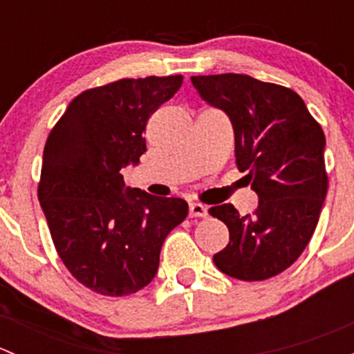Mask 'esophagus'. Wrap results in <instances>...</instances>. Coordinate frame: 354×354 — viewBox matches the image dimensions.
<instances>
[{"instance_id": "obj_1", "label": "esophagus", "mask_w": 354, "mask_h": 354, "mask_svg": "<svg viewBox=\"0 0 354 354\" xmlns=\"http://www.w3.org/2000/svg\"><path fill=\"white\" fill-rule=\"evenodd\" d=\"M209 209L202 203H190V217H207Z\"/></svg>"}]
</instances>
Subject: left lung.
Segmentation results:
<instances>
[{"label":"left lung","instance_id":"8db88e82","mask_svg":"<svg viewBox=\"0 0 354 354\" xmlns=\"http://www.w3.org/2000/svg\"><path fill=\"white\" fill-rule=\"evenodd\" d=\"M198 95L227 114L238 169L259 195L253 214L231 203L210 209L230 230V243L214 255L221 272L263 281L296 262L308 245L327 195L326 137L306 104L283 85L248 75L190 78Z\"/></svg>","mask_w":354,"mask_h":354}]
</instances>
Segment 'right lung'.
Here are the masks:
<instances>
[{
	"label": "right lung",
	"mask_w": 354,
	"mask_h": 354,
	"mask_svg": "<svg viewBox=\"0 0 354 354\" xmlns=\"http://www.w3.org/2000/svg\"><path fill=\"white\" fill-rule=\"evenodd\" d=\"M181 84V75L123 78L85 91L49 133L37 197L59 259L92 291L147 286L164 240L187 217L183 198L127 188L121 174L140 162L149 116Z\"/></svg>",
	"instance_id": "obj_1"
}]
</instances>
